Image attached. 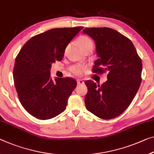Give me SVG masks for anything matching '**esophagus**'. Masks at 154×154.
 I'll return each instance as SVG.
<instances>
[{"instance_id": "obj_1", "label": "esophagus", "mask_w": 154, "mask_h": 154, "mask_svg": "<svg viewBox=\"0 0 154 154\" xmlns=\"http://www.w3.org/2000/svg\"><path fill=\"white\" fill-rule=\"evenodd\" d=\"M77 83H78V85H84V84H85V82H84L82 80H78Z\"/></svg>"}]
</instances>
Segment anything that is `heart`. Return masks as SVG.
Segmentation results:
<instances>
[{
    "mask_svg": "<svg viewBox=\"0 0 154 154\" xmlns=\"http://www.w3.org/2000/svg\"><path fill=\"white\" fill-rule=\"evenodd\" d=\"M76 42L79 47L83 51L87 49H92L94 47V42L92 40L89 36H85V35H82L78 38ZM69 70L73 74L80 75L83 73L85 67L81 65H74L69 68Z\"/></svg>",
    "mask_w": 154,
    "mask_h": 154,
    "instance_id": "b5f03b06",
    "label": "heart"
}]
</instances>
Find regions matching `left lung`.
<instances>
[{"mask_svg": "<svg viewBox=\"0 0 154 154\" xmlns=\"http://www.w3.org/2000/svg\"><path fill=\"white\" fill-rule=\"evenodd\" d=\"M95 41L98 59L94 73L107 72V80L101 85L85 82L87 109L97 117L109 120L120 116L129 107L141 83L142 61L134 44L115 29L93 27L83 29Z\"/></svg>", "mask_w": 154, "mask_h": 154, "instance_id": "1", "label": "left lung"}]
</instances>
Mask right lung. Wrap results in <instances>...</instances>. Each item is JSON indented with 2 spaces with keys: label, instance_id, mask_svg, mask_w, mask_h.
Wrapping results in <instances>:
<instances>
[{
  "label": "right lung",
  "instance_id": "add662e5",
  "mask_svg": "<svg viewBox=\"0 0 154 154\" xmlns=\"http://www.w3.org/2000/svg\"><path fill=\"white\" fill-rule=\"evenodd\" d=\"M83 27L55 28L27 41L16 56L14 85L21 105L41 120L56 117L65 111L77 82L72 78L51 79V64L62 60L65 48Z\"/></svg>",
  "mask_w": 154,
  "mask_h": 154
}]
</instances>
